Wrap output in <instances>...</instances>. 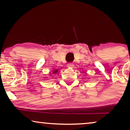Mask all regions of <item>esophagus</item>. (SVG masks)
I'll list each match as a JSON object with an SVG mask.
<instances>
[{
	"mask_svg": "<svg viewBox=\"0 0 130 130\" xmlns=\"http://www.w3.org/2000/svg\"><path fill=\"white\" fill-rule=\"evenodd\" d=\"M68 67H70V68H73L74 67V64L72 63H69L68 65H67Z\"/></svg>",
	"mask_w": 130,
	"mask_h": 130,
	"instance_id": "obj_1",
	"label": "esophagus"
}]
</instances>
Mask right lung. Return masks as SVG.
<instances>
[{
    "mask_svg": "<svg viewBox=\"0 0 130 130\" xmlns=\"http://www.w3.org/2000/svg\"><path fill=\"white\" fill-rule=\"evenodd\" d=\"M58 70H59L58 69H55V70H53L52 73H50L49 74L50 75H51V74H53V75H57V74H58V73H59V72H60L59 71H58Z\"/></svg>",
    "mask_w": 130,
    "mask_h": 130,
    "instance_id": "add662e5",
    "label": "right lung"
}]
</instances>
